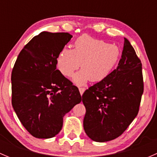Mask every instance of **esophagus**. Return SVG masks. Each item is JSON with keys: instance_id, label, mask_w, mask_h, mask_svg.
<instances>
[{"instance_id": "1", "label": "esophagus", "mask_w": 157, "mask_h": 157, "mask_svg": "<svg viewBox=\"0 0 157 157\" xmlns=\"http://www.w3.org/2000/svg\"><path fill=\"white\" fill-rule=\"evenodd\" d=\"M86 90V89L84 87H79V91H80V94H81V96L83 95V93H84V91Z\"/></svg>"}]
</instances>
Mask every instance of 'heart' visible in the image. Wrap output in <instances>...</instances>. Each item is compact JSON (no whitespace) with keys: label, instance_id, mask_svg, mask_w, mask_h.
Returning <instances> with one entry per match:
<instances>
[{"label":"heart","instance_id":"b5f03b06","mask_svg":"<svg viewBox=\"0 0 157 157\" xmlns=\"http://www.w3.org/2000/svg\"><path fill=\"white\" fill-rule=\"evenodd\" d=\"M121 57L117 45L83 35L75 41L74 49L64 48L57 58V66L61 74L72 77L81 63L83 69L74 76V82L83 85L90 80L99 83L105 80L116 67Z\"/></svg>","mask_w":157,"mask_h":157}]
</instances>
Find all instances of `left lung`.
Masks as SVG:
<instances>
[{"mask_svg": "<svg viewBox=\"0 0 157 157\" xmlns=\"http://www.w3.org/2000/svg\"><path fill=\"white\" fill-rule=\"evenodd\" d=\"M143 93L141 61L124 38L117 68L82 96L86 108L83 128L88 137L105 142L121 135L138 114Z\"/></svg>", "mask_w": 157, "mask_h": 157, "instance_id": "1", "label": "left lung"}]
</instances>
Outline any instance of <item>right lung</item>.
Wrapping results in <instances>:
<instances>
[{
    "mask_svg": "<svg viewBox=\"0 0 157 157\" xmlns=\"http://www.w3.org/2000/svg\"><path fill=\"white\" fill-rule=\"evenodd\" d=\"M71 38L67 33L42 32L23 47L14 64L13 108L37 138L58 134L64 115L81 102L78 88L56 68L58 55Z\"/></svg>",
    "mask_w": 157,
    "mask_h": 157,
    "instance_id": "right-lung-1",
    "label": "right lung"
}]
</instances>
